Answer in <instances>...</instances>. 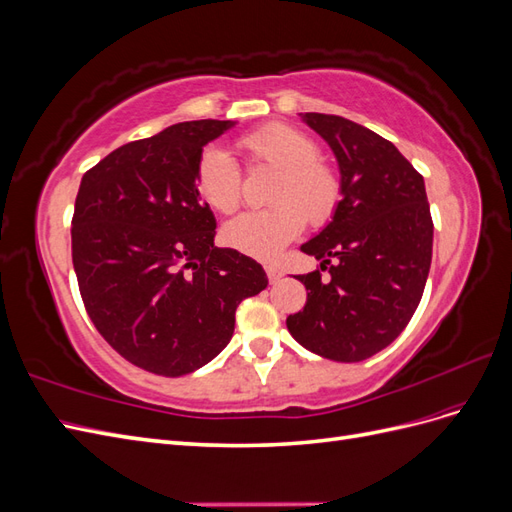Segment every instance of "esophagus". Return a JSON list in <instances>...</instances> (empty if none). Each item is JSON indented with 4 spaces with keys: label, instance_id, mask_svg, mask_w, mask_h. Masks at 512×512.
<instances>
[{
    "label": "esophagus",
    "instance_id": "esophagus-1",
    "mask_svg": "<svg viewBox=\"0 0 512 512\" xmlns=\"http://www.w3.org/2000/svg\"><path fill=\"white\" fill-rule=\"evenodd\" d=\"M265 271H267V275H269V282H271V284H275V282L280 280V277L284 275L282 269L277 267V265H265Z\"/></svg>",
    "mask_w": 512,
    "mask_h": 512
}]
</instances>
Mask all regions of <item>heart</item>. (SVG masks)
I'll return each instance as SVG.
<instances>
[{"label":"heart","mask_w":512,"mask_h":512,"mask_svg":"<svg viewBox=\"0 0 512 512\" xmlns=\"http://www.w3.org/2000/svg\"><path fill=\"white\" fill-rule=\"evenodd\" d=\"M247 166L277 170L269 203L273 207L245 211L226 222L222 237L235 250L256 258H271L301 235L305 220L320 228L342 200V183L335 170L318 160V145L286 123H267L237 141ZM194 185L207 205L222 213L241 203V170L220 147H209L196 162Z\"/></svg>","instance_id":"obj_1"}]
</instances>
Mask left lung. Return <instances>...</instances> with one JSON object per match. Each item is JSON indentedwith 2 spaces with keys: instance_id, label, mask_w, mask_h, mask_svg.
Returning a JSON list of instances; mask_svg holds the SVG:
<instances>
[{
  "instance_id": "1",
  "label": "left lung",
  "mask_w": 512,
  "mask_h": 512,
  "mask_svg": "<svg viewBox=\"0 0 512 512\" xmlns=\"http://www.w3.org/2000/svg\"><path fill=\"white\" fill-rule=\"evenodd\" d=\"M301 117L335 153L342 200L333 220L301 245L320 269L297 277L307 303L286 327L324 359L365 361L395 342L421 303L433 247L425 181L391 141L359 123Z\"/></svg>"
}]
</instances>
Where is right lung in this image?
<instances>
[{"instance_id": "add662e5", "label": "right lung", "mask_w": 512, "mask_h": 512, "mask_svg": "<svg viewBox=\"0 0 512 512\" xmlns=\"http://www.w3.org/2000/svg\"><path fill=\"white\" fill-rule=\"evenodd\" d=\"M235 121L175 123L108 153L81 179L72 215V265L87 314L123 359L177 378L230 342L237 305L265 290L267 273L215 247L194 168Z\"/></svg>"}]
</instances>
